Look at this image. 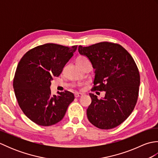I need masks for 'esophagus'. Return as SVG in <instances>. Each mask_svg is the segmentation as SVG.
Listing matches in <instances>:
<instances>
[{"instance_id":"34e87169","label":"esophagus","mask_w":158,"mask_h":158,"mask_svg":"<svg viewBox=\"0 0 158 158\" xmlns=\"http://www.w3.org/2000/svg\"><path fill=\"white\" fill-rule=\"evenodd\" d=\"M83 95V93H79V92H76L75 94V96L76 97V98H78V97H81Z\"/></svg>"}]
</instances>
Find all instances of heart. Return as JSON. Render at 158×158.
<instances>
[{"label":"heart","mask_w":158,"mask_h":158,"mask_svg":"<svg viewBox=\"0 0 158 158\" xmlns=\"http://www.w3.org/2000/svg\"><path fill=\"white\" fill-rule=\"evenodd\" d=\"M87 58H85V56H79V57H78V58H77V60H86Z\"/></svg>","instance_id":"1"}]
</instances>
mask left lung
<instances>
[{
  "mask_svg": "<svg viewBox=\"0 0 158 158\" xmlns=\"http://www.w3.org/2000/svg\"><path fill=\"white\" fill-rule=\"evenodd\" d=\"M78 51L95 69L92 89L105 92L100 100L89 94L88 120L100 129L115 127L129 117L138 99L140 75L135 60L122 46L109 42L79 45Z\"/></svg>",
  "mask_w": 158,
  "mask_h": 158,
  "instance_id": "8db88e82",
  "label": "left lung"
}]
</instances>
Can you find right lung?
<instances>
[{
  "instance_id": "right-lung-1",
  "label": "right lung",
  "mask_w": 158,
  "mask_h": 158,
  "mask_svg": "<svg viewBox=\"0 0 158 158\" xmlns=\"http://www.w3.org/2000/svg\"><path fill=\"white\" fill-rule=\"evenodd\" d=\"M77 48V45L69 48L46 43L29 50L19 62L13 84L15 97L26 116L38 125L49 126L59 122L75 99L69 91L52 96L50 85Z\"/></svg>"
}]
</instances>
